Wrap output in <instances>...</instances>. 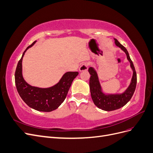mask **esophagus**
I'll return each instance as SVG.
<instances>
[{
	"label": "esophagus",
	"mask_w": 153,
	"mask_h": 153,
	"mask_svg": "<svg viewBox=\"0 0 153 153\" xmlns=\"http://www.w3.org/2000/svg\"><path fill=\"white\" fill-rule=\"evenodd\" d=\"M88 66H89V63H87V62L83 63L82 65L80 66V68H79V71H87V69H88Z\"/></svg>",
	"instance_id": "esophagus-1"
}]
</instances>
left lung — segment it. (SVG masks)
Instances as JSON below:
<instances>
[{
	"label": "left lung",
	"instance_id": "8db88e82",
	"mask_svg": "<svg viewBox=\"0 0 153 153\" xmlns=\"http://www.w3.org/2000/svg\"><path fill=\"white\" fill-rule=\"evenodd\" d=\"M115 44L121 48L126 55L127 59L130 62V66L133 70V76L130 84L122 94H105L102 91L99 78L95 69L90 67L89 72L91 75L89 86L91 94L94 105L103 110L112 111L123 107L131 100L135 91L137 85V73L133 62L129 57L128 52L124 46L120 43L117 39H114Z\"/></svg>",
	"mask_w": 153,
	"mask_h": 153
}]
</instances>
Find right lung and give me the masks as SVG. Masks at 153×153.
Segmentation results:
<instances>
[{
    "label": "right lung",
    "mask_w": 153,
    "mask_h": 153,
    "mask_svg": "<svg viewBox=\"0 0 153 153\" xmlns=\"http://www.w3.org/2000/svg\"><path fill=\"white\" fill-rule=\"evenodd\" d=\"M36 42L26 48L18 61L15 75V84L18 94L29 107L41 112H51L57 109L65 100L78 72H66L57 84L48 88H39L27 84L22 75V59L25 52Z\"/></svg>",
    "instance_id": "obj_1"
}]
</instances>
